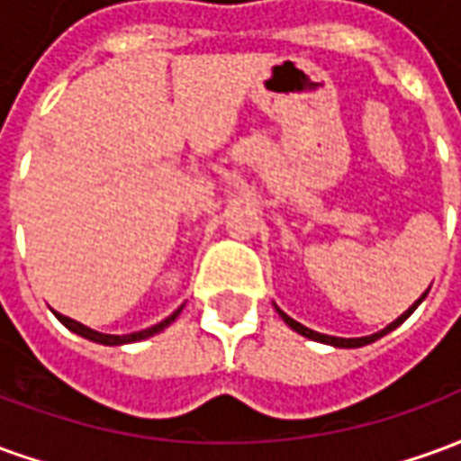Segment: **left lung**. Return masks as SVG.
<instances>
[{
  "instance_id": "obj_1",
  "label": "left lung",
  "mask_w": 461,
  "mask_h": 461,
  "mask_svg": "<svg viewBox=\"0 0 461 461\" xmlns=\"http://www.w3.org/2000/svg\"><path fill=\"white\" fill-rule=\"evenodd\" d=\"M427 294H429V289H427L425 294H422V296H420V299H417L415 303H412V306H410V309L405 311V313H402V316H397V319L393 321L390 326H385V329H383V330H377V333H373V336H363V339H339V336H326V333H319V330L306 329L303 323H299V321H294V319H291V316H286V313H284V311H281L279 306H276V311H279V316H281V319H284V323H286L289 329L296 330V333H301L303 339L316 340V343H326V346H333V348H363V346H367V343H375L377 339H383V336H387L390 330H395L397 326L402 323V321L410 319V313H412V311H415L417 306H420V303L425 301Z\"/></svg>"
}]
</instances>
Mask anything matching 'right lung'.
Here are the masks:
<instances>
[{
  "instance_id": "right-lung-1",
  "label": "right lung",
  "mask_w": 461,
  "mask_h": 461,
  "mask_svg": "<svg viewBox=\"0 0 461 461\" xmlns=\"http://www.w3.org/2000/svg\"><path fill=\"white\" fill-rule=\"evenodd\" d=\"M182 306L172 316H167L165 321H160V323H155V326H150V329L145 330H135V333H125V336H111V333H98V330L88 329V326H84V323H78V321L68 319V316H64V313H59V311H54L56 319L64 323L66 329L74 330V333H78V336H84V339L94 340V343H101V346H125V343H135V340H145L150 339V336H155V333H160V330H165L167 326H170L172 321L180 316Z\"/></svg>"
}]
</instances>
